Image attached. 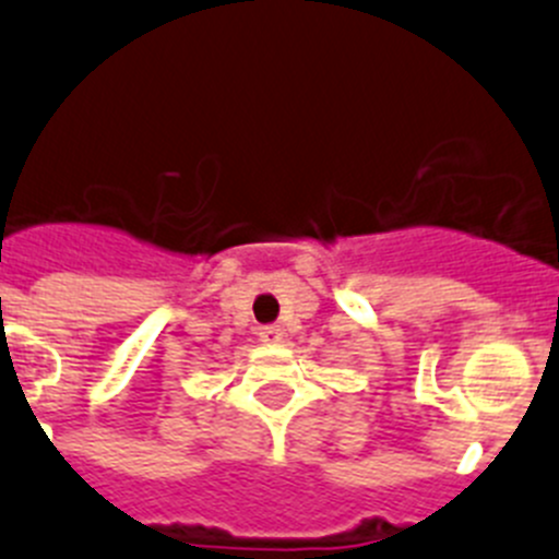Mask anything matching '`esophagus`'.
I'll use <instances>...</instances> for the list:
<instances>
[{"mask_svg": "<svg viewBox=\"0 0 559 559\" xmlns=\"http://www.w3.org/2000/svg\"><path fill=\"white\" fill-rule=\"evenodd\" d=\"M259 338L267 341V344H278L284 338V330L278 324H264V328H259Z\"/></svg>", "mask_w": 559, "mask_h": 559, "instance_id": "obj_1", "label": "esophagus"}]
</instances>
